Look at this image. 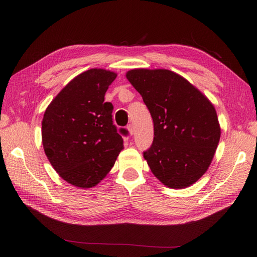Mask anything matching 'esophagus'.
<instances>
[{
  "mask_svg": "<svg viewBox=\"0 0 257 257\" xmlns=\"http://www.w3.org/2000/svg\"><path fill=\"white\" fill-rule=\"evenodd\" d=\"M127 129H128V132H129V135H130V136H133V135H134V133H135V128H134V125H133L132 123L128 124Z\"/></svg>",
  "mask_w": 257,
  "mask_h": 257,
  "instance_id": "esophagus-1",
  "label": "esophagus"
}]
</instances>
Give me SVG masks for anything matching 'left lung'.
<instances>
[{
	"instance_id": "obj_1",
	"label": "left lung",
	"mask_w": 257,
	"mask_h": 257,
	"mask_svg": "<svg viewBox=\"0 0 257 257\" xmlns=\"http://www.w3.org/2000/svg\"><path fill=\"white\" fill-rule=\"evenodd\" d=\"M125 76L154 120V141L144 151L151 172L169 188L193 184L207 170L220 141L214 107L171 70L133 69Z\"/></svg>"
}]
</instances>
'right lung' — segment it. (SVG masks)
<instances>
[{"label":"right lung","mask_w":257,"mask_h":257,"mask_svg":"<svg viewBox=\"0 0 257 257\" xmlns=\"http://www.w3.org/2000/svg\"><path fill=\"white\" fill-rule=\"evenodd\" d=\"M117 74L92 68L70 80L47 107L42 140L51 165L65 181L91 188L111 170L123 148L124 128L112 121V103L105 100Z\"/></svg>","instance_id":"right-lung-1"}]
</instances>
